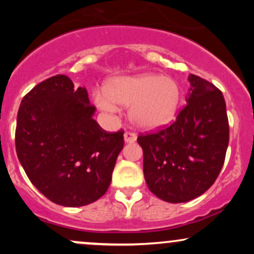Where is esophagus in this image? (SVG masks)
Returning a JSON list of instances; mask_svg holds the SVG:
<instances>
[{"label":"esophagus","mask_w":254,"mask_h":254,"mask_svg":"<svg viewBox=\"0 0 254 254\" xmlns=\"http://www.w3.org/2000/svg\"><path fill=\"white\" fill-rule=\"evenodd\" d=\"M136 135L133 132H130V131H127V132L124 133V141L125 143H133V142L136 141Z\"/></svg>","instance_id":"1"}]
</instances>
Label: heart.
Here are the masks:
<instances>
[{
  "instance_id": "b5f03b06",
  "label": "heart",
  "mask_w": 254,
  "mask_h": 254,
  "mask_svg": "<svg viewBox=\"0 0 254 254\" xmlns=\"http://www.w3.org/2000/svg\"><path fill=\"white\" fill-rule=\"evenodd\" d=\"M101 110L115 113L122 106L130 107V118L143 129H157L168 124L179 109L182 90L171 76L138 74L110 81L105 89L94 93Z\"/></svg>"
}]
</instances>
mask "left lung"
Masks as SVG:
<instances>
[{"mask_svg":"<svg viewBox=\"0 0 254 254\" xmlns=\"http://www.w3.org/2000/svg\"><path fill=\"white\" fill-rule=\"evenodd\" d=\"M186 106L176 122L139 135L149 190L168 203L194 199L215 183L224 164L229 124L222 92L197 75L189 76Z\"/></svg>","mask_w":254,"mask_h":254,"instance_id":"left-lung-1","label":"left lung"}]
</instances>
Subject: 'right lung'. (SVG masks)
Returning a JSON list of instances; mask_svg holds the SVG:
<instances>
[{"label": "right lung", "mask_w": 254, "mask_h": 254, "mask_svg": "<svg viewBox=\"0 0 254 254\" xmlns=\"http://www.w3.org/2000/svg\"><path fill=\"white\" fill-rule=\"evenodd\" d=\"M94 112L87 89L74 88L65 75L43 81L22 99L16 154L31 183L51 202L87 205L109 189L124 131L103 130Z\"/></svg>", "instance_id": "1"}]
</instances>
